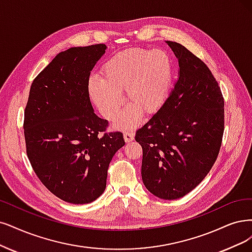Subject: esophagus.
Segmentation results:
<instances>
[{"mask_svg": "<svg viewBox=\"0 0 252 252\" xmlns=\"http://www.w3.org/2000/svg\"><path fill=\"white\" fill-rule=\"evenodd\" d=\"M124 138H125V141L126 143H129V142H132L134 140V134L131 133V132H126L124 134Z\"/></svg>", "mask_w": 252, "mask_h": 252, "instance_id": "obj_1", "label": "esophagus"}]
</instances>
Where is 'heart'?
Here are the masks:
<instances>
[{
    "label": "heart",
    "instance_id": "obj_1",
    "mask_svg": "<svg viewBox=\"0 0 252 252\" xmlns=\"http://www.w3.org/2000/svg\"><path fill=\"white\" fill-rule=\"evenodd\" d=\"M100 80L89 82V94L101 114L115 119L123 106L120 92L126 90L131 106L114 124L116 129L135 127L141 111L155 113L168 97L172 83L169 56L162 50L133 49L121 52L108 60L101 68Z\"/></svg>",
    "mask_w": 252,
    "mask_h": 252
}]
</instances>
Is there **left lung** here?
Here are the masks:
<instances>
[{
	"label": "left lung",
	"mask_w": 252,
	"mask_h": 252,
	"mask_svg": "<svg viewBox=\"0 0 252 252\" xmlns=\"http://www.w3.org/2000/svg\"><path fill=\"white\" fill-rule=\"evenodd\" d=\"M166 43L179 60L178 80L135 139L143 150L146 189L172 200L198 186L215 163L224 131V100L206 64L184 45Z\"/></svg>",
	"instance_id": "left-lung-1"
}]
</instances>
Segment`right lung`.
Segmentation results:
<instances>
[{"instance_id": "1", "label": "right lung", "mask_w": 252, "mask_h": 252, "mask_svg": "<svg viewBox=\"0 0 252 252\" xmlns=\"http://www.w3.org/2000/svg\"><path fill=\"white\" fill-rule=\"evenodd\" d=\"M106 44L59 53L33 81L25 110L27 155L41 183L73 204L104 193L112 158L126 143L120 132L106 133L89 98L90 71Z\"/></svg>"}]
</instances>
